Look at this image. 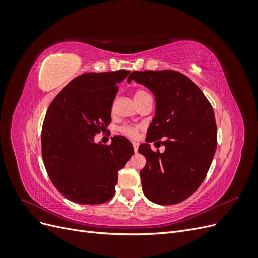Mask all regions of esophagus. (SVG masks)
I'll use <instances>...</instances> for the list:
<instances>
[{
  "instance_id": "1",
  "label": "esophagus",
  "mask_w": 258,
  "mask_h": 258,
  "mask_svg": "<svg viewBox=\"0 0 258 258\" xmlns=\"http://www.w3.org/2000/svg\"><path fill=\"white\" fill-rule=\"evenodd\" d=\"M132 145H134V150L137 153L138 152V148H139V143L138 142H132Z\"/></svg>"
}]
</instances>
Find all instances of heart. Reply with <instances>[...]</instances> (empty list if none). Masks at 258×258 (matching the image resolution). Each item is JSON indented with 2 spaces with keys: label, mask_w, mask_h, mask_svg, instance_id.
Returning <instances> with one entry per match:
<instances>
[{
  "label": "heart",
  "mask_w": 258,
  "mask_h": 258,
  "mask_svg": "<svg viewBox=\"0 0 258 258\" xmlns=\"http://www.w3.org/2000/svg\"><path fill=\"white\" fill-rule=\"evenodd\" d=\"M134 97H135V100H136V102L138 104V103L141 102V101H143L144 99L151 97V96L148 95V92H146L145 90L138 89V90L135 91ZM138 130H139V127L128 126V124H127V126H123V127L120 128V131L122 132V134L126 135L127 137H130V138H136L137 135H138Z\"/></svg>",
  "instance_id": "b5f03b06"
}]
</instances>
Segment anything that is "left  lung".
Returning a JSON list of instances; mask_svg holds the SVG:
<instances>
[{
    "label": "left lung",
    "mask_w": 258,
    "mask_h": 258,
    "mask_svg": "<svg viewBox=\"0 0 258 258\" xmlns=\"http://www.w3.org/2000/svg\"><path fill=\"white\" fill-rule=\"evenodd\" d=\"M131 81L144 85L156 100L147 143L139 146L146 158L140 172L143 192L157 205L178 204L198 189L214 157L213 108L196 84L172 70L134 71L128 77V83ZM150 142L163 145L165 152H154Z\"/></svg>",
    "instance_id": "left-lung-1"
}]
</instances>
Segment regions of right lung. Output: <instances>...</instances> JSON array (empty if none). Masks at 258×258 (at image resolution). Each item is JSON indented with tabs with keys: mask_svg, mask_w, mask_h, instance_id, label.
I'll list each match as a JSON object with an SVG mask.
<instances>
[{
	"mask_svg": "<svg viewBox=\"0 0 258 258\" xmlns=\"http://www.w3.org/2000/svg\"><path fill=\"white\" fill-rule=\"evenodd\" d=\"M130 71L85 73L75 77L52 100L42 128V156L57 190L76 204L100 205L112 199L118 171L134 155L127 138L115 136L110 145L95 136L111 123L118 84Z\"/></svg>",
	"mask_w": 258,
	"mask_h": 258,
	"instance_id": "obj_1",
	"label": "right lung"
}]
</instances>
